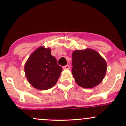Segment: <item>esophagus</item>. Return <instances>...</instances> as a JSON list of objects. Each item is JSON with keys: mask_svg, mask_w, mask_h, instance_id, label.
<instances>
[{"mask_svg": "<svg viewBox=\"0 0 126 126\" xmlns=\"http://www.w3.org/2000/svg\"><path fill=\"white\" fill-rule=\"evenodd\" d=\"M69 68H70V66H69V64H67V65H66V66H63V70H67V69H69Z\"/></svg>", "mask_w": 126, "mask_h": 126, "instance_id": "obj_1", "label": "esophagus"}]
</instances>
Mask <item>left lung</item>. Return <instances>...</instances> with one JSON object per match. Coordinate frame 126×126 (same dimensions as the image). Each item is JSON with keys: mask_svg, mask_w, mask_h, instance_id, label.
Segmentation results:
<instances>
[{"mask_svg": "<svg viewBox=\"0 0 126 126\" xmlns=\"http://www.w3.org/2000/svg\"><path fill=\"white\" fill-rule=\"evenodd\" d=\"M73 77L79 86L92 88L100 84L107 71V63L99 53L91 48L72 53Z\"/></svg>", "mask_w": 126, "mask_h": 126, "instance_id": "8db88e82", "label": "left lung"}]
</instances>
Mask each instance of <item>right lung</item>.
I'll use <instances>...</instances> for the list:
<instances>
[{"label": "right lung", "instance_id": "right-lung-1", "mask_svg": "<svg viewBox=\"0 0 126 126\" xmlns=\"http://www.w3.org/2000/svg\"><path fill=\"white\" fill-rule=\"evenodd\" d=\"M29 83L38 90H46L57 83L62 67L51 54V49L40 46L28 57L24 66Z\"/></svg>", "mask_w": 126, "mask_h": 126}]
</instances>
